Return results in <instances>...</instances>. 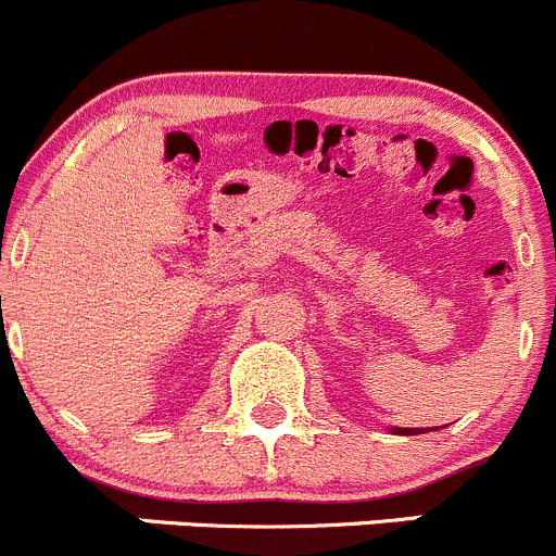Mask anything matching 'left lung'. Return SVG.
Listing matches in <instances>:
<instances>
[{
    "label": "left lung",
    "instance_id": "obj_1",
    "mask_svg": "<svg viewBox=\"0 0 556 556\" xmlns=\"http://www.w3.org/2000/svg\"><path fill=\"white\" fill-rule=\"evenodd\" d=\"M390 430H392V435H419L430 428H390ZM433 430H439V428H433Z\"/></svg>",
    "mask_w": 556,
    "mask_h": 556
}]
</instances>
